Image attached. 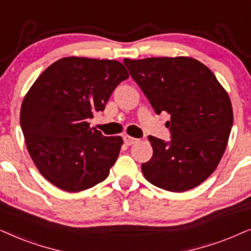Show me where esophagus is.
<instances>
[{"label": "esophagus", "instance_id": "obj_1", "mask_svg": "<svg viewBox=\"0 0 251 251\" xmlns=\"http://www.w3.org/2000/svg\"><path fill=\"white\" fill-rule=\"evenodd\" d=\"M139 139L136 138H133V136H129V135H124V142H125L126 145L131 146V145H134L135 142H138Z\"/></svg>", "mask_w": 251, "mask_h": 251}]
</instances>
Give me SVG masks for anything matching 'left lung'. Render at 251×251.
<instances>
[{"mask_svg": "<svg viewBox=\"0 0 251 251\" xmlns=\"http://www.w3.org/2000/svg\"><path fill=\"white\" fill-rule=\"evenodd\" d=\"M157 115L167 112L171 140L149 135L145 178L171 192L191 190L217 169L233 126L230 98L204 63L189 56L124 60Z\"/></svg>", "mask_w": 251, "mask_h": 251, "instance_id": "left-lung-1", "label": "left lung"}]
</instances>
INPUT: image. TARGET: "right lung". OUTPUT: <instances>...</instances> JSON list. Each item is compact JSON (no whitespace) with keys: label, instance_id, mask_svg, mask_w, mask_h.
<instances>
[{"label":"right lung","instance_id":"1","mask_svg":"<svg viewBox=\"0 0 251 251\" xmlns=\"http://www.w3.org/2000/svg\"><path fill=\"white\" fill-rule=\"evenodd\" d=\"M128 76L116 60L68 56L47 67L25 95L21 127L28 154L56 188L80 192L109 176L123 138L104 136L88 119Z\"/></svg>","mask_w":251,"mask_h":251}]
</instances>
